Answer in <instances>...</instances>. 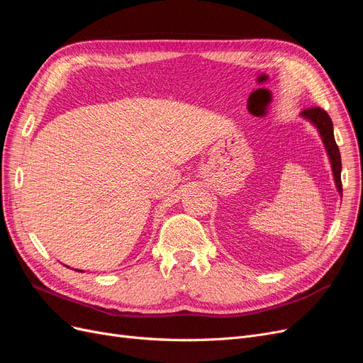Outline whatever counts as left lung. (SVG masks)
Segmentation results:
<instances>
[{
  "label": "left lung",
  "instance_id": "left-lung-1",
  "mask_svg": "<svg viewBox=\"0 0 363 363\" xmlns=\"http://www.w3.org/2000/svg\"><path fill=\"white\" fill-rule=\"evenodd\" d=\"M301 116H305L308 121H311L323 138V143L325 146L327 154H329L330 162H332V169H333V177L336 182V189L337 191L342 194V182H341V154H339V147L335 142V135H333V123L330 116L325 113V110L320 107H311L301 111Z\"/></svg>",
  "mask_w": 363,
  "mask_h": 363
}]
</instances>
